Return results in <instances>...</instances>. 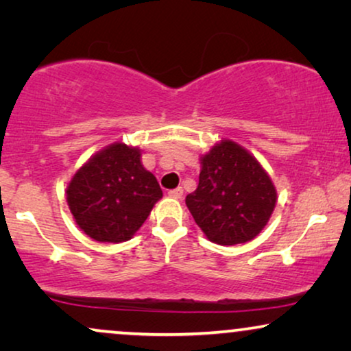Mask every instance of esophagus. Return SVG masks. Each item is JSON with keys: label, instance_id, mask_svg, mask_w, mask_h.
<instances>
[{"label": "esophagus", "instance_id": "1", "mask_svg": "<svg viewBox=\"0 0 351 351\" xmlns=\"http://www.w3.org/2000/svg\"><path fill=\"white\" fill-rule=\"evenodd\" d=\"M167 195L171 196V198H176V199H180L182 195H184V190H182V186H177L174 190H169L167 191Z\"/></svg>", "mask_w": 351, "mask_h": 351}]
</instances>
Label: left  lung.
I'll list each match as a JSON object with an SVG mask.
<instances>
[{"mask_svg":"<svg viewBox=\"0 0 351 351\" xmlns=\"http://www.w3.org/2000/svg\"><path fill=\"white\" fill-rule=\"evenodd\" d=\"M199 182L185 204L209 241L247 243L265 228L276 206V186L261 161L222 138L199 156Z\"/></svg>","mask_w":351,"mask_h":351,"instance_id":"left-lung-1","label":"left lung"}]
</instances>
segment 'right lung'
Masks as SVG:
<instances>
[{"label": "right lung", "mask_w": 351, "mask_h": 351, "mask_svg": "<svg viewBox=\"0 0 351 351\" xmlns=\"http://www.w3.org/2000/svg\"><path fill=\"white\" fill-rule=\"evenodd\" d=\"M161 198L156 177L142 165V150L124 142L95 152L66 184L76 225L99 243L131 239Z\"/></svg>", "instance_id": "obj_1"}]
</instances>
